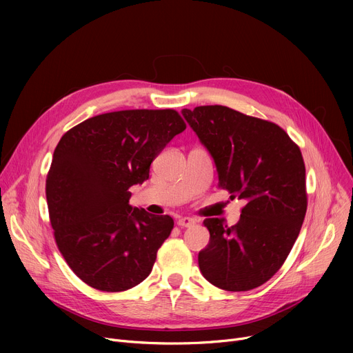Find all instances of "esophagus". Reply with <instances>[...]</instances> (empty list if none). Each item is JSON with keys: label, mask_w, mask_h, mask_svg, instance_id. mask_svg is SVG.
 <instances>
[{"label": "esophagus", "mask_w": 353, "mask_h": 353, "mask_svg": "<svg viewBox=\"0 0 353 353\" xmlns=\"http://www.w3.org/2000/svg\"><path fill=\"white\" fill-rule=\"evenodd\" d=\"M177 225L180 228H192L196 225V220L193 217H180L177 220Z\"/></svg>", "instance_id": "esophagus-1"}]
</instances>
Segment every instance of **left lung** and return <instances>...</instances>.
<instances>
[{
    "mask_svg": "<svg viewBox=\"0 0 353 353\" xmlns=\"http://www.w3.org/2000/svg\"><path fill=\"white\" fill-rule=\"evenodd\" d=\"M214 160L219 188L243 199L239 223L206 219L209 245L199 253L201 274L229 292L268 282L299 236L307 208L301 148L277 124L225 105L181 110Z\"/></svg>",
    "mask_w": 353,
    "mask_h": 353,
    "instance_id": "left-lung-1",
    "label": "left lung"
}]
</instances>
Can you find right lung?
<instances>
[{"label":"right lung","instance_id":"right-lung-1","mask_svg":"<svg viewBox=\"0 0 353 353\" xmlns=\"http://www.w3.org/2000/svg\"><path fill=\"white\" fill-rule=\"evenodd\" d=\"M186 123L174 110H123L72 127L54 150L46 183L50 221L67 265L88 286L121 292L150 274L170 216L130 206L128 189Z\"/></svg>","mask_w":353,"mask_h":353}]
</instances>
